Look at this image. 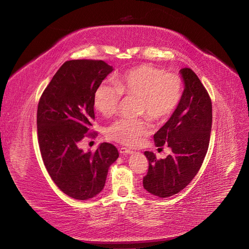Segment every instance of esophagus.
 <instances>
[{
  "instance_id": "1",
  "label": "esophagus",
  "mask_w": 249,
  "mask_h": 249,
  "mask_svg": "<svg viewBox=\"0 0 249 249\" xmlns=\"http://www.w3.org/2000/svg\"><path fill=\"white\" fill-rule=\"evenodd\" d=\"M119 154L120 155H131V154H133V150L126 148V147H120L119 148Z\"/></svg>"
}]
</instances>
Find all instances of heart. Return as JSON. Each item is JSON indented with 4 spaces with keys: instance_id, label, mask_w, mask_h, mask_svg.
I'll return each mask as SVG.
<instances>
[{
    "instance_id": "heart-1",
    "label": "heart",
    "mask_w": 249,
    "mask_h": 249,
    "mask_svg": "<svg viewBox=\"0 0 249 249\" xmlns=\"http://www.w3.org/2000/svg\"><path fill=\"white\" fill-rule=\"evenodd\" d=\"M123 94L139 99V112L154 120L169 117L182 99L183 83L178 74L140 64L119 74L115 83H102L94 93V107L103 116L115 114ZM149 124L142 119H120L110 125L107 136L124 145H136Z\"/></svg>"
}]
</instances>
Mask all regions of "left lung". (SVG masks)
Segmentation results:
<instances>
[{"instance_id":"obj_1","label":"left lung","mask_w":249,"mask_h":249,"mask_svg":"<svg viewBox=\"0 0 249 249\" xmlns=\"http://www.w3.org/2000/svg\"><path fill=\"white\" fill-rule=\"evenodd\" d=\"M182 99L161 129L154 135L157 147L168 145L172 154L157 160L145 152L148 172L143 187L158 197L172 196L190 184L205 159L212 129V103L198 77L190 69L179 71Z\"/></svg>"}]
</instances>
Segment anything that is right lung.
Here are the masks:
<instances>
[{
	"mask_svg": "<svg viewBox=\"0 0 249 249\" xmlns=\"http://www.w3.org/2000/svg\"><path fill=\"white\" fill-rule=\"evenodd\" d=\"M113 71L102 60L66 61L38 103L37 133L44 166L59 189L74 199L95 197L119 156L107 142L95 153L79 147L92 125L95 90Z\"/></svg>",
	"mask_w": 249,
	"mask_h": 249,
	"instance_id": "obj_1",
	"label": "right lung"
}]
</instances>
